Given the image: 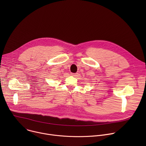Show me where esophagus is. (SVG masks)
Masks as SVG:
<instances>
[{
    "instance_id": "esophagus-1",
    "label": "esophagus",
    "mask_w": 146,
    "mask_h": 146,
    "mask_svg": "<svg viewBox=\"0 0 146 146\" xmlns=\"http://www.w3.org/2000/svg\"><path fill=\"white\" fill-rule=\"evenodd\" d=\"M77 73H71V76H77Z\"/></svg>"
}]
</instances>
